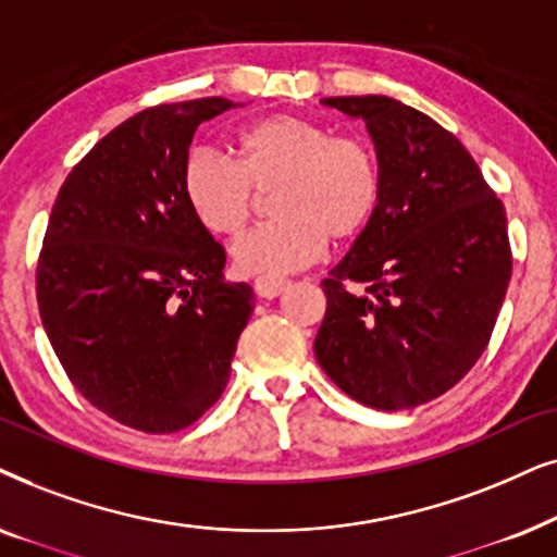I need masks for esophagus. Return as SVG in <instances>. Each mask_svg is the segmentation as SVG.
Returning a JSON list of instances; mask_svg holds the SVG:
<instances>
[{
    "label": "esophagus",
    "instance_id": "esophagus-1",
    "mask_svg": "<svg viewBox=\"0 0 557 557\" xmlns=\"http://www.w3.org/2000/svg\"><path fill=\"white\" fill-rule=\"evenodd\" d=\"M287 290V280L283 277H257L255 280V293L259 298H277V295H283Z\"/></svg>",
    "mask_w": 557,
    "mask_h": 557
}]
</instances>
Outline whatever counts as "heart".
<instances>
[{"label": "heart", "instance_id": "1", "mask_svg": "<svg viewBox=\"0 0 557 557\" xmlns=\"http://www.w3.org/2000/svg\"><path fill=\"white\" fill-rule=\"evenodd\" d=\"M239 160L198 147L183 165V196L213 234H239L270 193L277 219L232 244L242 274L277 277L313 264L325 244L351 242L374 219L382 196L380 160L361 137H333L295 114H272L236 137Z\"/></svg>", "mask_w": 557, "mask_h": 557}]
</instances>
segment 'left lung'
I'll use <instances>...</instances> for the list:
<instances>
[{
  "label": "left lung",
  "mask_w": 557,
  "mask_h": 557,
  "mask_svg": "<svg viewBox=\"0 0 557 557\" xmlns=\"http://www.w3.org/2000/svg\"><path fill=\"white\" fill-rule=\"evenodd\" d=\"M361 119L382 173L374 219L323 280L315 359L374 410L441 397L476 364L511 277L507 213L469 150L389 96H331Z\"/></svg>",
  "instance_id": "8db88e82"
}]
</instances>
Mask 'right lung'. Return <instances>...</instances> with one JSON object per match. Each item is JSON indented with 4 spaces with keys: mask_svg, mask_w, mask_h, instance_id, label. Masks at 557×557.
<instances>
[{
    "mask_svg": "<svg viewBox=\"0 0 557 557\" xmlns=\"http://www.w3.org/2000/svg\"><path fill=\"white\" fill-rule=\"evenodd\" d=\"M234 107L209 96L129 116L71 170L48 221L37 306L53 351L88 403L143 433L216 403L255 310L183 196L198 124Z\"/></svg>",
    "mask_w": 557,
    "mask_h": 557,
    "instance_id": "add662e5",
    "label": "right lung"
}]
</instances>
